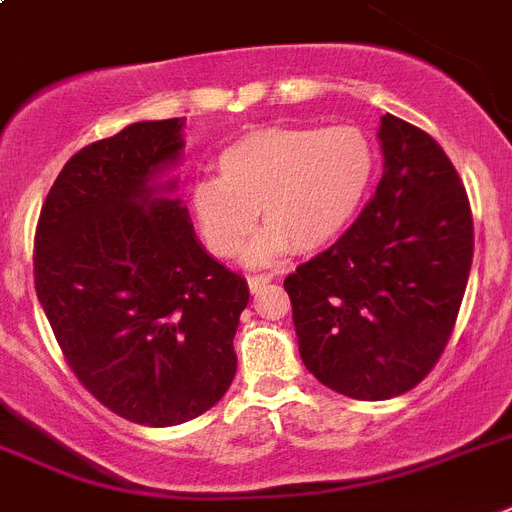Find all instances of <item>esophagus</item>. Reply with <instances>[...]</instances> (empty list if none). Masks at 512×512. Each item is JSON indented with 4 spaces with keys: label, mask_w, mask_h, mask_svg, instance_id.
Wrapping results in <instances>:
<instances>
[{
    "label": "esophagus",
    "mask_w": 512,
    "mask_h": 512,
    "mask_svg": "<svg viewBox=\"0 0 512 512\" xmlns=\"http://www.w3.org/2000/svg\"><path fill=\"white\" fill-rule=\"evenodd\" d=\"M269 282H272L269 274H251V277H248V290H251V293H259V290H264Z\"/></svg>",
    "instance_id": "1"
}]
</instances>
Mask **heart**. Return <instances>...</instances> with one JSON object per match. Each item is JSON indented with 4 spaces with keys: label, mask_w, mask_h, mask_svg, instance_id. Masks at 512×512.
I'll return each mask as SVG.
<instances>
[{
    "label": "heart",
    "mask_w": 512,
    "mask_h": 512,
    "mask_svg": "<svg viewBox=\"0 0 512 512\" xmlns=\"http://www.w3.org/2000/svg\"><path fill=\"white\" fill-rule=\"evenodd\" d=\"M374 143L358 125H269L227 143L217 177L190 185V214L214 256H235L256 225L251 264L287 248L324 251L356 219L374 177Z\"/></svg>",
    "instance_id": "obj_1"
}]
</instances>
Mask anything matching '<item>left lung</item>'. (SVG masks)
Here are the masks:
<instances>
[{"instance_id": "8db88e82", "label": "left lung", "mask_w": 512, "mask_h": 512, "mask_svg": "<svg viewBox=\"0 0 512 512\" xmlns=\"http://www.w3.org/2000/svg\"><path fill=\"white\" fill-rule=\"evenodd\" d=\"M384 170L361 217L285 280L298 350L329 390L387 400L413 390L453 335L474 259V219L432 135L384 114Z\"/></svg>"}]
</instances>
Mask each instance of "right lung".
Wrapping results in <instances>:
<instances>
[{
  "mask_svg": "<svg viewBox=\"0 0 512 512\" xmlns=\"http://www.w3.org/2000/svg\"><path fill=\"white\" fill-rule=\"evenodd\" d=\"M183 120L133 122L80 149L36 227V295L80 384L117 416L175 426L222 400L248 306L240 274L198 243L159 180L183 154Z\"/></svg>",
  "mask_w": 512,
  "mask_h": 512,
  "instance_id": "right-lung-1",
  "label": "right lung"
}]
</instances>
